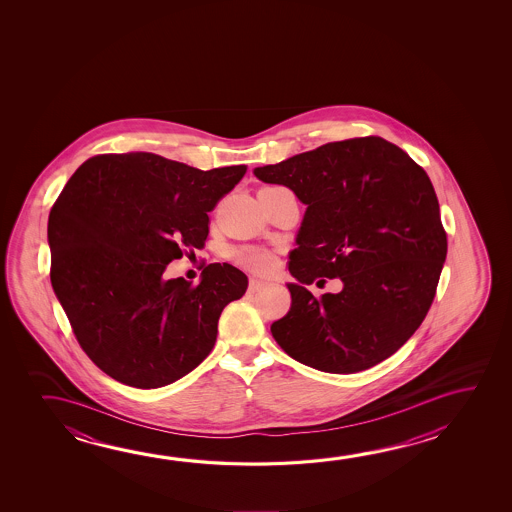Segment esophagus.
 I'll return each instance as SVG.
<instances>
[{
    "label": "esophagus",
    "instance_id": "34e87169",
    "mask_svg": "<svg viewBox=\"0 0 512 512\" xmlns=\"http://www.w3.org/2000/svg\"><path fill=\"white\" fill-rule=\"evenodd\" d=\"M262 287H266V282L257 280V278H250V284H248V291H250V293H257Z\"/></svg>",
    "mask_w": 512,
    "mask_h": 512
}]
</instances>
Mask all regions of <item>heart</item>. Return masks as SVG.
Wrapping results in <instances>:
<instances>
[{"label":"heart","instance_id":"1","mask_svg":"<svg viewBox=\"0 0 512 512\" xmlns=\"http://www.w3.org/2000/svg\"><path fill=\"white\" fill-rule=\"evenodd\" d=\"M234 259L239 266L252 271V273H269L275 268V252L268 248H259V246H244L241 250L234 253Z\"/></svg>","mask_w":512,"mask_h":512}]
</instances>
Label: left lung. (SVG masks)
Segmentation results:
<instances>
[{"mask_svg": "<svg viewBox=\"0 0 512 512\" xmlns=\"http://www.w3.org/2000/svg\"><path fill=\"white\" fill-rule=\"evenodd\" d=\"M307 205L289 255L291 307L271 325L280 348L327 373L386 361L418 330L436 296L446 232L425 169L377 135L328 143L257 168ZM344 291L314 297V279Z\"/></svg>", "mask_w": 512, "mask_h": 512, "instance_id": "left-lung-1", "label": "left lung"}]
</instances>
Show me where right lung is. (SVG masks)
<instances>
[{
  "mask_svg": "<svg viewBox=\"0 0 512 512\" xmlns=\"http://www.w3.org/2000/svg\"><path fill=\"white\" fill-rule=\"evenodd\" d=\"M246 166L202 169L155 153L85 160L48 221L53 291L87 357L126 386L155 389L193 371L248 277L227 262L202 282L164 278L171 260L202 250L209 212Z\"/></svg>",
  "mask_w": 512,
  "mask_h": 512,
  "instance_id": "add662e5",
  "label": "right lung"
}]
</instances>
